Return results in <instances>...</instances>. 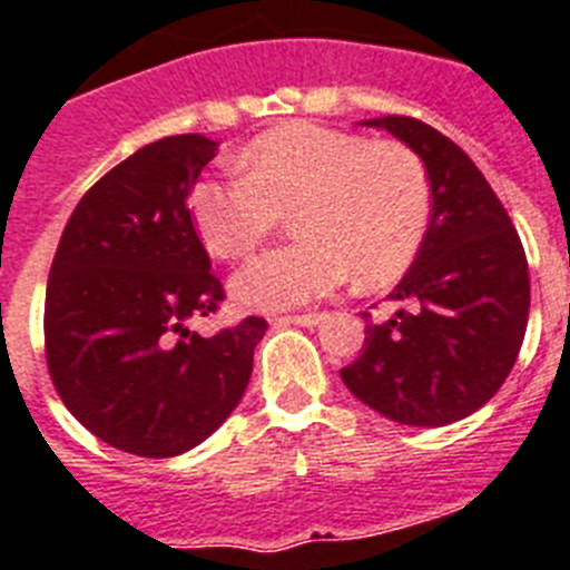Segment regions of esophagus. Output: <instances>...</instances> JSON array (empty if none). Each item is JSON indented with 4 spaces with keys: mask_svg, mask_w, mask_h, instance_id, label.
<instances>
[{
    "mask_svg": "<svg viewBox=\"0 0 570 570\" xmlns=\"http://www.w3.org/2000/svg\"><path fill=\"white\" fill-rule=\"evenodd\" d=\"M323 314L308 312V314H285V317H276V326H317Z\"/></svg>",
    "mask_w": 570,
    "mask_h": 570,
    "instance_id": "obj_1",
    "label": "esophagus"
}]
</instances>
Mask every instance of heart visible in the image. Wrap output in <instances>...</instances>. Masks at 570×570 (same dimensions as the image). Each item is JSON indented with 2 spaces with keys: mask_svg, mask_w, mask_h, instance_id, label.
I'll return each mask as SVG.
<instances>
[{
  "mask_svg": "<svg viewBox=\"0 0 570 570\" xmlns=\"http://www.w3.org/2000/svg\"><path fill=\"white\" fill-rule=\"evenodd\" d=\"M242 174L200 177L191 220L212 256L247 258L294 209V244L238 271L233 296L256 312L323 299L355 274L366 288L390 285L413 265L431 227L425 163L399 142L352 130L285 121L238 157Z\"/></svg>",
  "mask_w": 570,
  "mask_h": 570,
  "instance_id": "obj_1",
  "label": "heart"
}]
</instances>
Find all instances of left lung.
Instances as JSON below:
<instances>
[{"mask_svg": "<svg viewBox=\"0 0 570 570\" xmlns=\"http://www.w3.org/2000/svg\"><path fill=\"white\" fill-rule=\"evenodd\" d=\"M384 127L425 163L434 209L420 256L390 299V320L364 312V350L343 384L402 425H449L495 396L519 358L530 314V274L504 204L449 136L411 116Z\"/></svg>", "mask_w": 570, "mask_h": 570, "instance_id": "left-lung-1", "label": "left lung"}]
</instances>
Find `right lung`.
I'll return each mask as SVG.
<instances>
[{
  "instance_id": "add662e5",
  "label": "right lung",
  "mask_w": 570,
  "mask_h": 570,
  "mask_svg": "<svg viewBox=\"0 0 570 570\" xmlns=\"http://www.w3.org/2000/svg\"><path fill=\"white\" fill-rule=\"evenodd\" d=\"M218 142L166 136L81 197L46 285L51 384L89 434L139 458L195 449L242 402L265 317L189 332L224 303L189 209Z\"/></svg>"
}]
</instances>
